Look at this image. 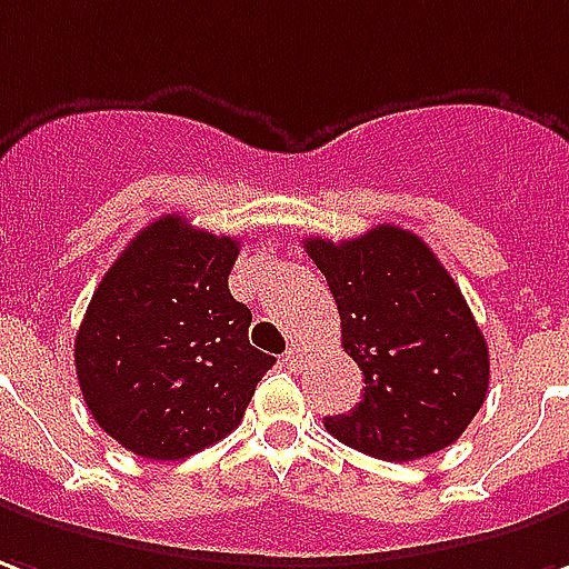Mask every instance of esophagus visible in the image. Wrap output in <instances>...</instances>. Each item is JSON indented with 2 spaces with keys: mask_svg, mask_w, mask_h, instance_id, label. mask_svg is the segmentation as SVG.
I'll use <instances>...</instances> for the list:
<instances>
[{
  "mask_svg": "<svg viewBox=\"0 0 569 569\" xmlns=\"http://www.w3.org/2000/svg\"><path fill=\"white\" fill-rule=\"evenodd\" d=\"M305 357H308V353H305V348H298V345H292V348L283 353V360L289 363V367H301V363H305Z\"/></svg>",
  "mask_w": 569,
  "mask_h": 569,
  "instance_id": "1",
  "label": "esophagus"
}]
</instances>
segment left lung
I'll list each match as a JSON object with an SVG mask.
<instances>
[{
    "label": "left lung",
    "mask_w": 569,
    "mask_h": 569,
    "mask_svg": "<svg viewBox=\"0 0 569 569\" xmlns=\"http://www.w3.org/2000/svg\"><path fill=\"white\" fill-rule=\"evenodd\" d=\"M305 252L339 305L341 348L367 385L351 412L326 419V431L385 462L456 443L483 407L490 351L422 237L379 224L345 243L308 237Z\"/></svg>",
    "instance_id": "obj_1"
}]
</instances>
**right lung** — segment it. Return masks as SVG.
Returning <instances> with one entry per match:
<instances>
[{
  "label": "right lung",
  "instance_id": "1",
  "mask_svg": "<svg viewBox=\"0 0 569 569\" xmlns=\"http://www.w3.org/2000/svg\"><path fill=\"white\" fill-rule=\"evenodd\" d=\"M240 256L181 216L150 221L98 283L77 332V379L107 435L153 462L228 437L277 363L249 345L252 311L230 296Z\"/></svg>",
  "mask_w": 569,
  "mask_h": 569
}]
</instances>
